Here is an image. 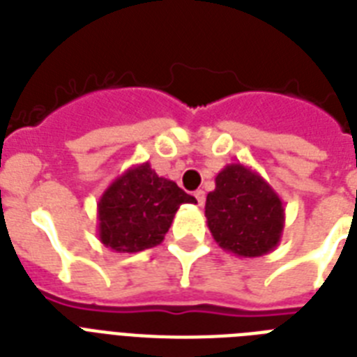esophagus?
I'll return each mask as SVG.
<instances>
[{
	"label": "esophagus",
	"mask_w": 357,
	"mask_h": 357,
	"mask_svg": "<svg viewBox=\"0 0 357 357\" xmlns=\"http://www.w3.org/2000/svg\"><path fill=\"white\" fill-rule=\"evenodd\" d=\"M195 198L198 202V206H204V202H206V192L204 190H196Z\"/></svg>",
	"instance_id": "esophagus-1"
}]
</instances>
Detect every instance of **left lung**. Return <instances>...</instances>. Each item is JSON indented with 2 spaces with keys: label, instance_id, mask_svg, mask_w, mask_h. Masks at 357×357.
Wrapping results in <instances>:
<instances>
[{
  "label": "left lung",
  "instance_id": "8db88e82",
  "mask_svg": "<svg viewBox=\"0 0 357 357\" xmlns=\"http://www.w3.org/2000/svg\"><path fill=\"white\" fill-rule=\"evenodd\" d=\"M206 218L213 238L238 257H259L276 248L285 209L276 190L241 162L224 167L207 195Z\"/></svg>",
  "mask_w": 357,
  "mask_h": 357
}]
</instances>
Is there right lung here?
I'll return each instance as SVG.
<instances>
[{"label": "right lung", "mask_w": 357, "mask_h": 357, "mask_svg": "<svg viewBox=\"0 0 357 357\" xmlns=\"http://www.w3.org/2000/svg\"><path fill=\"white\" fill-rule=\"evenodd\" d=\"M181 204H196V198L157 176L150 162L135 165L120 174L98 202V237L120 254L157 246Z\"/></svg>", "instance_id": "add662e5"}]
</instances>
